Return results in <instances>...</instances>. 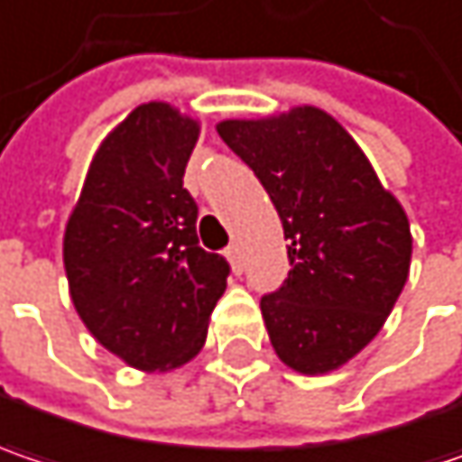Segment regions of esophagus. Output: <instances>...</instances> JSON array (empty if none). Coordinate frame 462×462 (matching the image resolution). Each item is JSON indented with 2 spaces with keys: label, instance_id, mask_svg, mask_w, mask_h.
I'll return each instance as SVG.
<instances>
[{
  "label": "esophagus",
  "instance_id": "1",
  "mask_svg": "<svg viewBox=\"0 0 462 462\" xmlns=\"http://www.w3.org/2000/svg\"><path fill=\"white\" fill-rule=\"evenodd\" d=\"M225 256H227V261L232 263V272H235V274H240V272H243V258H240V248H237V245H230V248L225 251Z\"/></svg>",
  "mask_w": 462,
  "mask_h": 462
}]
</instances>
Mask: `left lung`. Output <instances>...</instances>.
<instances>
[{"label": "left lung", "mask_w": 462, "mask_h": 462, "mask_svg": "<svg viewBox=\"0 0 462 462\" xmlns=\"http://www.w3.org/2000/svg\"><path fill=\"white\" fill-rule=\"evenodd\" d=\"M217 133L282 219L290 272L261 298L274 353L306 376L345 366L379 335L408 282L413 237L402 206L324 109L225 120Z\"/></svg>", "instance_id": "1"}]
</instances>
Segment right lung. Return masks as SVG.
<instances>
[{
  "label": "right lung",
  "instance_id": "right-lung-1",
  "mask_svg": "<svg viewBox=\"0 0 462 462\" xmlns=\"http://www.w3.org/2000/svg\"><path fill=\"white\" fill-rule=\"evenodd\" d=\"M199 133L164 101L135 106L101 141L65 227L75 311L141 371L196 358L227 287L230 263L199 245V206L182 188Z\"/></svg>",
  "mask_w": 462,
  "mask_h": 462
}]
</instances>
